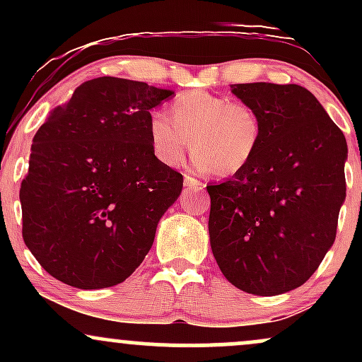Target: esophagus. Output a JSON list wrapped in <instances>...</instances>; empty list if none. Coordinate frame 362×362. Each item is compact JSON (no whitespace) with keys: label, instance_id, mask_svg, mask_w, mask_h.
<instances>
[{"label":"esophagus","instance_id":"34e87169","mask_svg":"<svg viewBox=\"0 0 362 362\" xmlns=\"http://www.w3.org/2000/svg\"><path fill=\"white\" fill-rule=\"evenodd\" d=\"M184 184H185V187H189V189H201L202 187V182L201 180H197V178H194L192 175H185L184 177Z\"/></svg>","mask_w":362,"mask_h":362}]
</instances>
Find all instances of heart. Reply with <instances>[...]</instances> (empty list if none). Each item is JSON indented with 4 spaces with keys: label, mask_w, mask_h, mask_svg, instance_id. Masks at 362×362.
<instances>
[{
    "label": "heart",
    "mask_w": 362,
    "mask_h": 362,
    "mask_svg": "<svg viewBox=\"0 0 362 362\" xmlns=\"http://www.w3.org/2000/svg\"><path fill=\"white\" fill-rule=\"evenodd\" d=\"M168 117L149 120L151 151L163 167L184 163L192 143L194 167L216 177H233L252 163L264 138V122L250 103L194 90L173 98Z\"/></svg>",
    "instance_id": "heart-1"
}]
</instances>
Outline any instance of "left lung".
I'll list each match as a JSON object with an SVG mask.
<instances>
[{"label": "left lung", "instance_id": "8db88e82", "mask_svg": "<svg viewBox=\"0 0 362 362\" xmlns=\"http://www.w3.org/2000/svg\"><path fill=\"white\" fill-rule=\"evenodd\" d=\"M231 91L259 112L264 138L242 173L207 185L211 250L236 288L276 296L305 284L335 242L347 143L300 85L240 83Z\"/></svg>", "mask_w": 362, "mask_h": 362}]
</instances>
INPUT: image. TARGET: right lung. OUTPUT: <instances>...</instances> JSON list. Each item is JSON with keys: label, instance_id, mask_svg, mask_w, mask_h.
<instances>
[{"label": "right lung", "instance_id": "obj_1", "mask_svg": "<svg viewBox=\"0 0 362 362\" xmlns=\"http://www.w3.org/2000/svg\"><path fill=\"white\" fill-rule=\"evenodd\" d=\"M173 95L143 81H85L35 132L20 187L23 242L57 281L120 284L139 267L184 177L151 151V109Z\"/></svg>", "mask_w": 362, "mask_h": 362}]
</instances>
